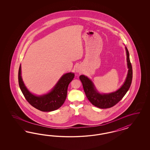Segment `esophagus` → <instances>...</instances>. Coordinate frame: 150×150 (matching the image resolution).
<instances>
[{
    "label": "esophagus",
    "instance_id": "esophagus-1",
    "mask_svg": "<svg viewBox=\"0 0 150 150\" xmlns=\"http://www.w3.org/2000/svg\"><path fill=\"white\" fill-rule=\"evenodd\" d=\"M76 71L77 73H81L82 72V69H81V68H80V67H77L76 69Z\"/></svg>",
    "mask_w": 150,
    "mask_h": 150
}]
</instances>
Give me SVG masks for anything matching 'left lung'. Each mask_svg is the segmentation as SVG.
I'll use <instances>...</instances> for the list:
<instances>
[{"mask_svg":"<svg viewBox=\"0 0 150 150\" xmlns=\"http://www.w3.org/2000/svg\"><path fill=\"white\" fill-rule=\"evenodd\" d=\"M125 50L127 52V68L129 70L125 81L117 91L110 93L100 94L96 89L91 80L83 75L80 76L79 78L82 83L87 99L96 107L102 109L109 108L113 107L123 98L131 86L132 79V69L129 58V51L126 47Z\"/></svg>","mask_w":150,"mask_h":150,"instance_id":"obj_1","label":"left lung"}]
</instances>
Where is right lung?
<instances>
[{
    "mask_svg": "<svg viewBox=\"0 0 150 150\" xmlns=\"http://www.w3.org/2000/svg\"><path fill=\"white\" fill-rule=\"evenodd\" d=\"M74 73H67L59 79L50 92L42 96L34 95L27 89L21 76V65L18 69L19 86L27 102L42 112H51L59 108L63 105L67 96L69 84L74 78Z\"/></svg>",
    "mask_w": 150,
    "mask_h": 150,
    "instance_id": "right-lung-1",
    "label": "right lung"
}]
</instances>
